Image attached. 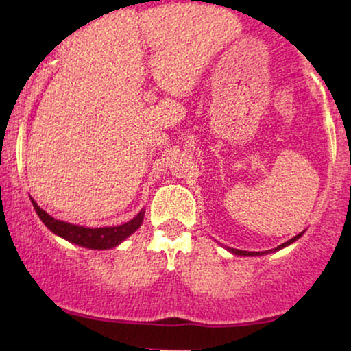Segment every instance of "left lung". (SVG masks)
Instances as JSON below:
<instances>
[{
    "instance_id": "left-lung-1",
    "label": "left lung",
    "mask_w": 351,
    "mask_h": 351,
    "mask_svg": "<svg viewBox=\"0 0 351 351\" xmlns=\"http://www.w3.org/2000/svg\"><path fill=\"white\" fill-rule=\"evenodd\" d=\"M302 236V232L300 234H297V236H293L291 241H287V243H284V244H280L279 247H276V249H271V252L272 251H279V249H282V247H285V245H289V244H292V243H295L297 239H299V237ZM229 251H231L232 254H236V256H263V254H267L269 251H265V252H249V251H239V249H229Z\"/></svg>"
}]
</instances>
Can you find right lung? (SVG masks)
I'll return each mask as SVG.
<instances>
[{
    "instance_id": "right-lung-1",
    "label": "right lung",
    "mask_w": 351,
    "mask_h": 351,
    "mask_svg": "<svg viewBox=\"0 0 351 351\" xmlns=\"http://www.w3.org/2000/svg\"><path fill=\"white\" fill-rule=\"evenodd\" d=\"M33 206L38 213L39 219L46 224L49 231L54 232L56 236L64 237L66 241H69L72 244L82 245L87 249H112L115 245H119L122 241L127 239L128 236L134 234V232L142 226L145 211H140L134 219H130L128 223L120 224V226H110V228H84L77 226V224L66 223V221L54 219V217L47 215L44 209L38 206L34 199H31Z\"/></svg>"
}]
</instances>
